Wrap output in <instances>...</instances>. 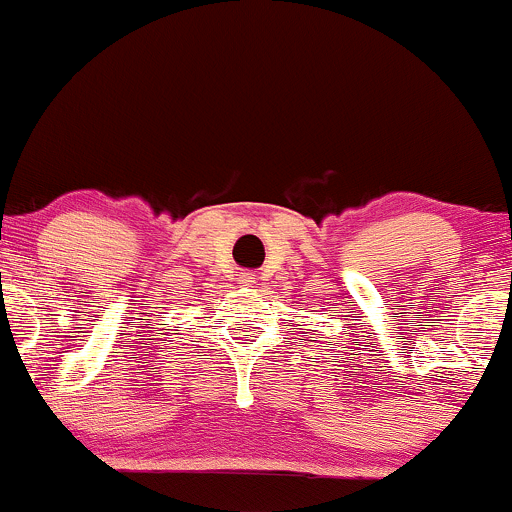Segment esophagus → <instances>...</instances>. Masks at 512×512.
<instances>
[{
    "instance_id": "1",
    "label": "esophagus",
    "mask_w": 512,
    "mask_h": 512,
    "mask_svg": "<svg viewBox=\"0 0 512 512\" xmlns=\"http://www.w3.org/2000/svg\"><path fill=\"white\" fill-rule=\"evenodd\" d=\"M238 281H240V284H243V286H252V284H255V274L240 272V274H238Z\"/></svg>"
}]
</instances>
